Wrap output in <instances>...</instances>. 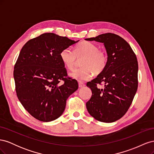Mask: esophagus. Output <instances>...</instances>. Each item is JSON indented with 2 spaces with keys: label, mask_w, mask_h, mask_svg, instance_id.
I'll use <instances>...</instances> for the list:
<instances>
[{
  "label": "esophagus",
  "mask_w": 154,
  "mask_h": 154,
  "mask_svg": "<svg viewBox=\"0 0 154 154\" xmlns=\"http://www.w3.org/2000/svg\"><path fill=\"white\" fill-rule=\"evenodd\" d=\"M85 85L83 83H82V82H79L78 83V86H79V87H80V88H82L83 87H84Z\"/></svg>",
  "instance_id": "esophagus-1"
}]
</instances>
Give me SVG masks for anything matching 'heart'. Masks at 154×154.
<instances>
[{
	"mask_svg": "<svg viewBox=\"0 0 154 154\" xmlns=\"http://www.w3.org/2000/svg\"><path fill=\"white\" fill-rule=\"evenodd\" d=\"M60 56L64 66L69 70L74 68L78 59L83 58L80 62L82 67L69 73L70 76L80 82L90 80L94 72L100 74L103 72L108 62V56L105 51L87 41L78 44L74 51L69 48L63 49Z\"/></svg>",
	"mask_w": 154,
	"mask_h": 154,
	"instance_id": "heart-1",
	"label": "heart"
}]
</instances>
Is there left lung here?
I'll use <instances>...</instances> for the list:
<instances>
[{
	"mask_svg": "<svg viewBox=\"0 0 154 154\" xmlns=\"http://www.w3.org/2000/svg\"><path fill=\"white\" fill-rule=\"evenodd\" d=\"M85 40L103 43L108 56L104 71L87 83L92 93L86 103L87 109L97 121L114 122L127 112L137 89L136 56L127 41L114 33L101 34ZM101 82L104 87L100 89L97 85Z\"/></svg>",
	"mask_w": 154,
	"mask_h": 154,
	"instance_id": "left-lung-1",
	"label": "left lung"
}]
</instances>
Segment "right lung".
<instances>
[{"label": "right lung", "instance_id": "add662e5", "mask_svg": "<svg viewBox=\"0 0 154 154\" xmlns=\"http://www.w3.org/2000/svg\"><path fill=\"white\" fill-rule=\"evenodd\" d=\"M78 41L47 32L22 48L14 67L15 90L22 106L36 119L49 122L58 118L69 96L78 89L77 81L67 78L60 54Z\"/></svg>", "mask_w": 154, "mask_h": 154}]
</instances>
